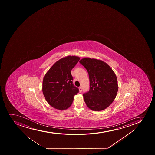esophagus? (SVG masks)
<instances>
[{"label": "esophagus", "mask_w": 155, "mask_h": 155, "mask_svg": "<svg viewBox=\"0 0 155 155\" xmlns=\"http://www.w3.org/2000/svg\"><path fill=\"white\" fill-rule=\"evenodd\" d=\"M79 92H81L82 91V87H79Z\"/></svg>", "instance_id": "1"}]
</instances>
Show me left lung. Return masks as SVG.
<instances>
[{"instance_id":"obj_1","label":"left lung","mask_w":155,"mask_h":155,"mask_svg":"<svg viewBox=\"0 0 155 155\" xmlns=\"http://www.w3.org/2000/svg\"><path fill=\"white\" fill-rule=\"evenodd\" d=\"M79 62L89 75L90 89L83 94L86 105L91 110H104L110 106L116 97L118 91L116 75L101 60L84 58Z\"/></svg>"}]
</instances>
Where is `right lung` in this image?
I'll use <instances>...</instances> for the list:
<instances>
[{
	"label": "right lung",
	"instance_id": "add662e5",
	"mask_svg": "<svg viewBox=\"0 0 155 155\" xmlns=\"http://www.w3.org/2000/svg\"><path fill=\"white\" fill-rule=\"evenodd\" d=\"M80 58L68 55L56 61L44 76L42 92L46 101L51 107L64 110L72 104L74 97L79 92L73 84L71 71Z\"/></svg>",
	"mask_w": 155,
	"mask_h": 155
}]
</instances>
